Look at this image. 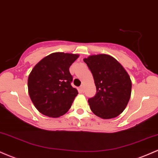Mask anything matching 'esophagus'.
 I'll return each mask as SVG.
<instances>
[{"instance_id": "1", "label": "esophagus", "mask_w": 158, "mask_h": 158, "mask_svg": "<svg viewBox=\"0 0 158 158\" xmlns=\"http://www.w3.org/2000/svg\"><path fill=\"white\" fill-rule=\"evenodd\" d=\"M84 90H85L84 86H83V85H81V86L79 87V90H80L81 92H84Z\"/></svg>"}]
</instances>
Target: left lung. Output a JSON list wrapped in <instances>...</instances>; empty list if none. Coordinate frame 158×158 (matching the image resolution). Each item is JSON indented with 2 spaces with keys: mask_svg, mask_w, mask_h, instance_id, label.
Masks as SVG:
<instances>
[{
  "mask_svg": "<svg viewBox=\"0 0 158 158\" xmlns=\"http://www.w3.org/2000/svg\"><path fill=\"white\" fill-rule=\"evenodd\" d=\"M84 61L93 74L97 93L88 99L92 112L102 119L117 117L131 97V81L123 67L106 54L90 56Z\"/></svg>",
  "mask_w": 158,
  "mask_h": 158,
  "instance_id": "obj_1",
  "label": "left lung"
}]
</instances>
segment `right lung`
Segmentation results:
<instances>
[{
    "mask_svg": "<svg viewBox=\"0 0 158 158\" xmlns=\"http://www.w3.org/2000/svg\"><path fill=\"white\" fill-rule=\"evenodd\" d=\"M79 55L53 52L38 63L28 77V92L40 113L59 117L68 111L78 90L72 87L70 65Z\"/></svg>",
    "mask_w": 158,
    "mask_h": 158,
    "instance_id": "add662e5",
    "label": "right lung"
}]
</instances>
